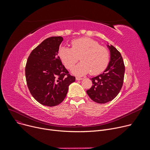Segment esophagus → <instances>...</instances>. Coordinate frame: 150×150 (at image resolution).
<instances>
[{"instance_id":"34e87169","label":"esophagus","mask_w":150,"mask_h":150,"mask_svg":"<svg viewBox=\"0 0 150 150\" xmlns=\"http://www.w3.org/2000/svg\"><path fill=\"white\" fill-rule=\"evenodd\" d=\"M83 80V78H80V77H76V80Z\"/></svg>"}]
</instances>
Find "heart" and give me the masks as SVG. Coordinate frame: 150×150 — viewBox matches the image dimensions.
Masks as SVG:
<instances>
[{
    "mask_svg": "<svg viewBox=\"0 0 150 150\" xmlns=\"http://www.w3.org/2000/svg\"><path fill=\"white\" fill-rule=\"evenodd\" d=\"M72 48L62 47L59 57L67 69H72L79 61L81 62L72 72L76 75H84L91 72L98 75L106 68L109 61V53L105 47L89 38H80L71 42Z\"/></svg>",
    "mask_w": 150,
    "mask_h": 150,
    "instance_id": "heart-1",
    "label": "heart"
}]
</instances>
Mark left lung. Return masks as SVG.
Masks as SVG:
<instances>
[{"instance_id": "8db88e82", "label": "left lung", "mask_w": 150, "mask_h": 150, "mask_svg": "<svg viewBox=\"0 0 150 150\" xmlns=\"http://www.w3.org/2000/svg\"><path fill=\"white\" fill-rule=\"evenodd\" d=\"M110 51V60L104 72L91 78L93 85L86 91L89 97L97 103L112 101L122 87L125 65L120 53L112 45H107Z\"/></svg>"}]
</instances>
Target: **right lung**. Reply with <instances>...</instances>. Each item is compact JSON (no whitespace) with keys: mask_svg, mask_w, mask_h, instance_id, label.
Segmentation results:
<instances>
[{"mask_svg":"<svg viewBox=\"0 0 150 150\" xmlns=\"http://www.w3.org/2000/svg\"><path fill=\"white\" fill-rule=\"evenodd\" d=\"M63 38L53 36L43 41L31 52L25 66L29 91L39 103L58 105L64 100L69 85L75 82L58 56Z\"/></svg>","mask_w":150,"mask_h":150,"instance_id":"right-lung-1","label":"right lung"}]
</instances>
